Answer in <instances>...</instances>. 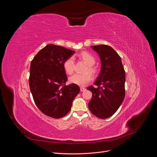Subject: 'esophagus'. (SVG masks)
Masks as SVG:
<instances>
[{"instance_id":"obj_1","label":"esophagus","mask_w":157,"mask_h":157,"mask_svg":"<svg viewBox=\"0 0 157 157\" xmlns=\"http://www.w3.org/2000/svg\"><path fill=\"white\" fill-rule=\"evenodd\" d=\"M86 89L85 87H80V91H81V92L86 91Z\"/></svg>"}]
</instances>
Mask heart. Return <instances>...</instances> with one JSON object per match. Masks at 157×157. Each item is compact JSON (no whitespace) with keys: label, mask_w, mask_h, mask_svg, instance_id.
Masks as SVG:
<instances>
[{"label":"heart","mask_w":157,"mask_h":157,"mask_svg":"<svg viewBox=\"0 0 157 157\" xmlns=\"http://www.w3.org/2000/svg\"><path fill=\"white\" fill-rule=\"evenodd\" d=\"M79 57L85 61L87 66L84 70V73L82 74H75L70 77V82L73 84H75L79 86H84L93 79L92 75L87 72L92 74L96 73V68L93 66L96 63L95 57L90 53L87 52H83L79 55ZM63 69L67 75H72L75 70V60L73 56H70L65 59L63 64Z\"/></svg>","instance_id":"heart-1"}]
</instances>
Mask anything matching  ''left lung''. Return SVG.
Listing matches in <instances>:
<instances>
[{"instance_id":"8db88e82","label":"left lung","mask_w":157,"mask_h":157,"mask_svg":"<svg viewBox=\"0 0 157 157\" xmlns=\"http://www.w3.org/2000/svg\"><path fill=\"white\" fill-rule=\"evenodd\" d=\"M99 55L101 71L94 83L89 86L93 96L88 103L91 113L100 119L113 116L125 98V74L121 58L117 52L106 44L91 46Z\"/></svg>"}]
</instances>
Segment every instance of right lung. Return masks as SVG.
I'll return each instance as SVG.
<instances>
[{"label": "right lung", "instance_id": "right-lung-1", "mask_svg": "<svg viewBox=\"0 0 157 157\" xmlns=\"http://www.w3.org/2000/svg\"><path fill=\"white\" fill-rule=\"evenodd\" d=\"M75 51L50 44L31 61L29 86L34 102L44 115L55 119L65 116L80 91L75 84L66 85L63 62Z\"/></svg>", "mask_w": 157, "mask_h": 157}]
</instances>
